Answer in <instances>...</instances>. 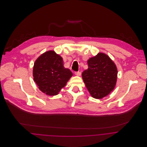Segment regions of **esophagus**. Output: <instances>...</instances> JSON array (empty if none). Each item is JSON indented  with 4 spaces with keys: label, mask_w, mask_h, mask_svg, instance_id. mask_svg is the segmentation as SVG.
Masks as SVG:
<instances>
[{
    "label": "esophagus",
    "mask_w": 147,
    "mask_h": 147,
    "mask_svg": "<svg viewBox=\"0 0 147 147\" xmlns=\"http://www.w3.org/2000/svg\"><path fill=\"white\" fill-rule=\"evenodd\" d=\"M75 74L76 76H80V75H81V72H80V71L75 72Z\"/></svg>",
    "instance_id": "esophagus-1"
}]
</instances>
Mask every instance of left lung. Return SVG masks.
Segmentation results:
<instances>
[{
  "instance_id": "1",
  "label": "left lung",
  "mask_w": 147,
  "mask_h": 147,
  "mask_svg": "<svg viewBox=\"0 0 147 147\" xmlns=\"http://www.w3.org/2000/svg\"><path fill=\"white\" fill-rule=\"evenodd\" d=\"M88 68L82 77L91 96L101 99L111 92L116 84L118 71L111 59L104 53H98L88 61Z\"/></svg>"
}]
</instances>
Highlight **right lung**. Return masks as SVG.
<instances>
[{"label": "right lung", "instance_id": "right-lung-1", "mask_svg": "<svg viewBox=\"0 0 147 147\" xmlns=\"http://www.w3.org/2000/svg\"><path fill=\"white\" fill-rule=\"evenodd\" d=\"M33 75L41 91L47 95L55 96L65 86L72 73L64 67L61 56L54 51H49L36 61Z\"/></svg>", "mask_w": 147, "mask_h": 147}]
</instances>
